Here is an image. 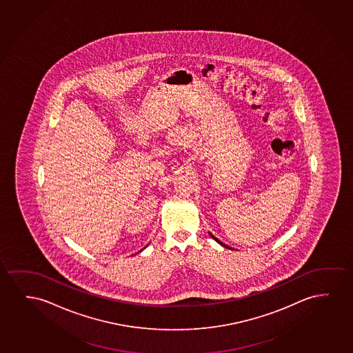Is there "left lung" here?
<instances>
[{
	"label": "left lung",
	"mask_w": 353,
	"mask_h": 353,
	"mask_svg": "<svg viewBox=\"0 0 353 353\" xmlns=\"http://www.w3.org/2000/svg\"><path fill=\"white\" fill-rule=\"evenodd\" d=\"M210 234V236H212V237H213V239H215V241H216V242H218L219 244H221V245H223V247H225V248L230 249L229 245H226V244L223 243V242H221V241H219V239H216V237H214L213 234Z\"/></svg>",
	"instance_id": "left-lung-1"
}]
</instances>
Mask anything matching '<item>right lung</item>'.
I'll return each instance as SVG.
<instances>
[{
	"instance_id": "right-lung-1",
	"label": "right lung",
	"mask_w": 353,
	"mask_h": 353,
	"mask_svg": "<svg viewBox=\"0 0 353 353\" xmlns=\"http://www.w3.org/2000/svg\"><path fill=\"white\" fill-rule=\"evenodd\" d=\"M140 252H141V250H140Z\"/></svg>"
}]
</instances>
